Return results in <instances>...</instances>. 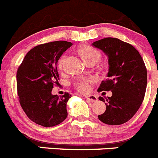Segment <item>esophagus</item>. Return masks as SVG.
<instances>
[{
    "instance_id": "1",
    "label": "esophagus",
    "mask_w": 158,
    "mask_h": 158,
    "mask_svg": "<svg viewBox=\"0 0 158 158\" xmlns=\"http://www.w3.org/2000/svg\"><path fill=\"white\" fill-rule=\"evenodd\" d=\"M85 98H86L88 100L91 101V102H96L97 100H98V99H97V97L95 96V95H86L85 96Z\"/></svg>"
}]
</instances>
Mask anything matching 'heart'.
<instances>
[{
	"label": "heart",
	"mask_w": 158,
	"mask_h": 158,
	"mask_svg": "<svg viewBox=\"0 0 158 158\" xmlns=\"http://www.w3.org/2000/svg\"><path fill=\"white\" fill-rule=\"evenodd\" d=\"M81 54L87 63L90 62H98L100 59L101 54L99 51L92 46H85L81 49ZM66 56H63L59 59V66L62 68L64 63ZM95 78L93 77H80L74 81V87L81 92H87L90 89V85L94 83Z\"/></svg>",
	"instance_id": "obj_1"
}]
</instances>
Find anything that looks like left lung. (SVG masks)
I'll list each match as a JSON object with an SVG mask.
<instances>
[{
    "label": "left lung",
    "instance_id": "obj_1",
    "mask_svg": "<svg viewBox=\"0 0 158 158\" xmlns=\"http://www.w3.org/2000/svg\"><path fill=\"white\" fill-rule=\"evenodd\" d=\"M93 45L108 56V78L102 81L98 92L111 91L106 102V111L98 116L102 122L119 125L129 121L139 109L145 96L147 71L138 51L127 42L114 37L97 40Z\"/></svg>",
    "mask_w": 158,
    "mask_h": 158
}]
</instances>
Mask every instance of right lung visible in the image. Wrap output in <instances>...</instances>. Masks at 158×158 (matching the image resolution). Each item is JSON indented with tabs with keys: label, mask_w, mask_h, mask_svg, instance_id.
<instances>
[{
	"label": "right lung",
	"mask_w": 158,
	"mask_h": 158,
	"mask_svg": "<svg viewBox=\"0 0 158 158\" xmlns=\"http://www.w3.org/2000/svg\"><path fill=\"white\" fill-rule=\"evenodd\" d=\"M71 42L58 40L39 44L29 51L16 73L19 101L33 122L44 127H53L67 117L66 102L71 95H52L59 85L57 63Z\"/></svg>",
	"instance_id": "right-lung-1"
}]
</instances>
